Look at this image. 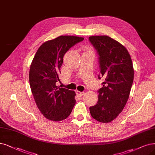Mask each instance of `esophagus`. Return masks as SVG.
Here are the masks:
<instances>
[{"label": "esophagus", "instance_id": "34e87169", "mask_svg": "<svg viewBox=\"0 0 155 155\" xmlns=\"http://www.w3.org/2000/svg\"><path fill=\"white\" fill-rule=\"evenodd\" d=\"M76 94H77L78 95L80 96V97L83 96V95H84V93L83 91H76Z\"/></svg>", "mask_w": 155, "mask_h": 155}]
</instances>
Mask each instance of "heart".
<instances>
[{"label": "heart", "mask_w": 155, "mask_h": 155, "mask_svg": "<svg viewBox=\"0 0 155 155\" xmlns=\"http://www.w3.org/2000/svg\"><path fill=\"white\" fill-rule=\"evenodd\" d=\"M86 51H91V49H90V48H88V47H87V48H86Z\"/></svg>", "instance_id": "1"}]
</instances>
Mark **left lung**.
Listing matches in <instances>:
<instances>
[{
	"label": "left lung",
	"instance_id": "8db88e82",
	"mask_svg": "<svg viewBox=\"0 0 155 155\" xmlns=\"http://www.w3.org/2000/svg\"><path fill=\"white\" fill-rule=\"evenodd\" d=\"M89 40L98 55V79L105 78L102 88L98 90V102L90 107V112L98 121L109 123L121 113L127 102L134 81L132 61L125 47L109 36H90Z\"/></svg>",
	"mask_w": 155,
	"mask_h": 155
}]
</instances>
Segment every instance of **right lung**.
I'll list each match as a JSON object with an SVG mask.
<instances>
[{"label": "right lung", "instance_id": "right-lung-1", "mask_svg": "<svg viewBox=\"0 0 155 155\" xmlns=\"http://www.w3.org/2000/svg\"><path fill=\"white\" fill-rule=\"evenodd\" d=\"M81 37L61 35L39 48L30 65L29 82L34 101L46 118L62 121L69 116L76 104L75 92L57 85L65 53Z\"/></svg>", "mask_w": 155, "mask_h": 155}]
</instances>
